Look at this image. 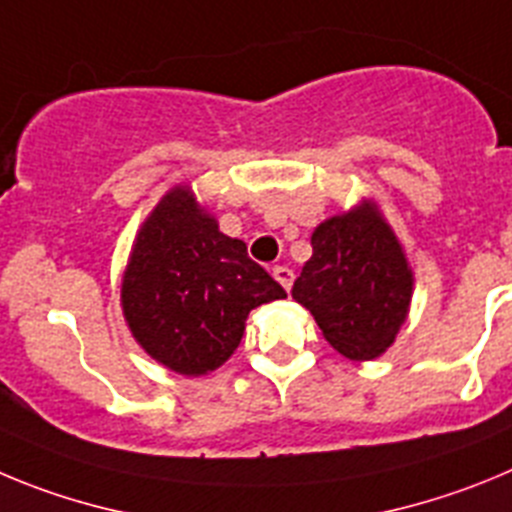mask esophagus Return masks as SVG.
Wrapping results in <instances>:
<instances>
[{"instance_id":"esophagus-1","label":"esophagus","mask_w":512,"mask_h":512,"mask_svg":"<svg viewBox=\"0 0 512 512\" xmlns=\"http://www.w3.org/2000/svg\"><path fill=\"white\" fill-rule=\"evenodd\" d=\"M273 278L278 280V283L283 285V288L290 293V285H293V270H290V267L275 265V267H273Z\"/></svg>"}]
</instances>
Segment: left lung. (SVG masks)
Returning a JSON list of instances; mask_svg holds the SVG:
<instances>
[{
	"label": "left lung",
	"mask_w": 512,
	"mask_h": 512,
	"mask_svg": "<svg viewBox=\"0 0 512 512\" xmlns=\"http://www.w3.org/2000/svg\"><path fill=\"white\" fill-rule=\"evenodd\" d=\"M313 255L293 283L326 342L354 362L380 357L405 324L413 270L372 201L313 229Z\"/></svg>",
	"instance_id": "1"
}]
</instances>
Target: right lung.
Returning a JSON list of instances; mask_svg holds the SVG:
<instances>
[{
    "mask_svg": "<svg viewBox=\"0 0 512 512\" xmlns=\"http://www.w3.org/2000/svg\"><path fill=\"white\" fill-rule=\"evenodd\" d=\"M285 290L247 257L188 186L165 193L137 232L122 275L124 321L155 362L199 377L242 342L252 308Z\"/></svg>",
    "mask_w": 512,
    "mask_h": 512,
    "instance_id": "obj_1",
    "label": "right lung"
}]
</instances>
